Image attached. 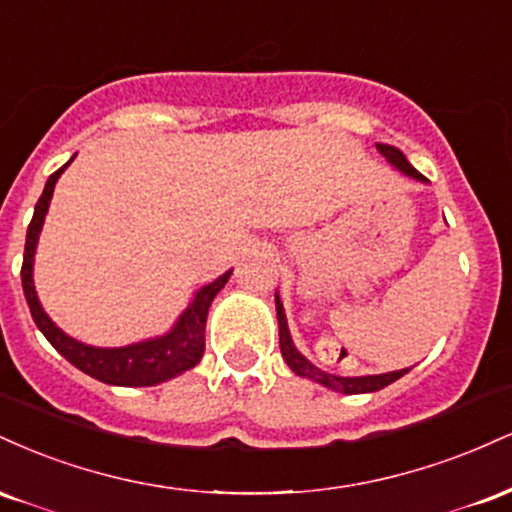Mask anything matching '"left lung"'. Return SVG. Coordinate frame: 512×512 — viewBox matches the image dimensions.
I'll list each match as a JSON object with an SVG mask.
<instances>
[{
	"label": "left lung",
	"mask_w": 512,
	"mask_h": 512,
	"mask_svg": "<svg viewBox=\"0 0 512 512\" xmlns=\"http://www.w3.org/2000/svg\"><path fill=\"white\" fill-rule=\"evenodd\" d=\"M378 151L383 154L387 161L395 166L399 173L409 175V178L419 180V182H428L424 175L419 173L411 163L407 161V156L402 154V151L395 149V146H387V144H378ZM276 301V320H279V346H281V356H284V361L289 363V368L293 370L296 375H301V378H308V380H315V383H320L322 387H327V390H334V392H344V395H363V392H378L387 387L390 383H395V380L402 378L404 373H409V368L404 370H392V373H380V375H361V378H342V375H332V373H325V370H320L317 366L305 358L301 351L296 349V344H293L291 339V332H289V325H286V313H284V303H281L279 293L274 296Z\"/></svg>",
	"instance_id": "left-lung-1"
}]
</instances>
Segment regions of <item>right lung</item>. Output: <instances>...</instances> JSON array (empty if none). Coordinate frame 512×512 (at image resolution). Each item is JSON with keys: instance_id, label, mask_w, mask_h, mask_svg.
I'll return each mask as SVG.
<instances>
[{"instance_id": "add662e5", "label": "right lung", "mask_w": 512, "mask_h": 512, "mask_svg": "<svg viewBox=\"0 0 512 512\" xmlns=\"http://www.w3.org/2000/svg\"><path fill=\"white\" fill-rule=\"evenodd\" d=\"M72 163V161H69ZM67 163V166H69ZM60 170L50 175L45 182V190L40 195L38 204H35L33 219L28 223L26 233V250H23V264H21V284L23 293H26V303L31 308L33 322L38 330L45 334V339L55 346L60 354L67 358L72 366L84 370L91 378L101 380L108 385H122V387H149L166 383V380L175 378V375L185 373V370L195 368L202 361L204 354V327H207V313L209 305L216 298L226 281L231 279L233 269L221 274L211 284L202 286L195 293L185 313L178 317L173 330L163 334V337L146 339V342L117 346V349H101V346H88L84 342H76L74 337L64 334L55 322L50 320L43 305L38 301V293L33 286V257L35 248H38V236L43 231L45 214H48L52 192H55V182L60 180L64 173Z\"/></svg>"}]
</instances>
